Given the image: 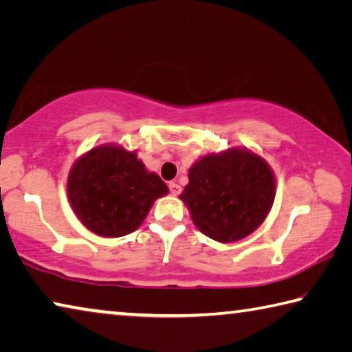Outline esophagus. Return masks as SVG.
Returning <instances> with one entry per match:
<instances>
[{"label":"esophagus","mask_w":352,"mask_h":352,"mask_svg":"<svg viewBox=\"0 0 352 352\" xmlns=\"http://www.w3.org/2000/svg\"><path fill=\"white\" fill-rule=\"evenodd\" d=\"M168 186H169V190H170V194H172V195H178V194H180L182 188H180V184H178V183H175V182H170V183L168 184Z\"/></svg>","instance_id":"34e87169"}]
</instances>
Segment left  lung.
Listing matches in <instances>:
<instances>
[{"label": "left lung", "instance_id": "1", "mask_svg": "<svg viewBox=\"0 0 352 352\" xmlns=\"http://www.w3.org/2000/svg\"><path fill=\"white\" fill-rule=\"evenodd\" d=\"M182 200L205 236L234 242L258 228L275 199L269 166L248 151L206 155L189 169Z\"/></svg>", "mask_w": 352, "mask_h": 352}]
</instances>
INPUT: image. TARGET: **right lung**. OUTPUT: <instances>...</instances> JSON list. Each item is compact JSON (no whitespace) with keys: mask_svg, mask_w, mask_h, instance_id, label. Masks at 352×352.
<instances>
[{"mask_svg":"<svg viewBox=\"0 0 352 352\" xmlns=\"http://www.w3.org/2000/svg\"><path fill=\"white\" fill-rule=\"evenodd\" d=\"M168 190L162 178L146 170L135 152L113 146L83 155L68 177V195L77 217L93 233L105 237L133 233L153 201Z\"/></svg>","mask_w":352,"mask_h":352,"instance_id":"1","label":"right lung"}]
</instances>
